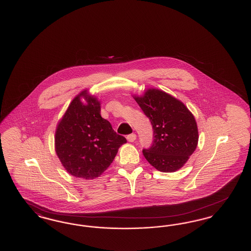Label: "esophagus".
Instances as JSON below:
<instances>
[{
    "label": "esophagus",
    "mask_w": 251,
    "mask_h": 251,
    "mask_svg": "<svg viewBox=\"0 0 251 251\" xmlns=\"http://www.w3.org/2000/svg\"><path fill=\"white\" fill-rule=\"evenodd\" d=\"M135 139H136V135H135L134 133H131V134H129V135L127 136V140H128L129 142H133Z\"/></svg>",
    "instance_id": "obj_1"
}]
</instances>
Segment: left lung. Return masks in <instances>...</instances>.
Segmentation results:
<instances>
[{
    "instance_id": "8db88e82",
    "label": "left lung",
    "mask_w": 251,
    "mask_h": 251,
    "mask_svg": "<svg viewBox=\"0 0 251 251\" xmlns=\"http://www.w3.org/2000/svg\"><path fill=\"white\" fill-rule=\"evenodd\" d=\"M153 129V142L143 150L146 160L157 170L175 172L188 161L199 141L198 125L189 109L178 99L156 88L132 96Z\"/></svg>"
}]
</instances>
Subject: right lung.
Listing matches in <instances>:
<instances>
[{
  "mask_svg": "<svg viewBox=\"0 0 251 251\" xmlns=\"http://www.w3.org/2000/svg\"><path fill=\"white\" fill-rule=\"evenodd\" d=\"M126 142L101 118L100 102L87 89L72 100L57 124L54 137L55 152L63 167L72 176L84 179L100 177Z\"/></svg>",
  "mask_w": 251,
  "mask_h": 251,
  "instance_id": "right-lung-1",
  "label": "right lung"
}]
</instances>
